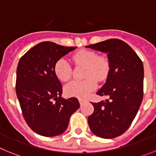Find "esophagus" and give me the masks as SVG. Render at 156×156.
I'll use <instances>...</instances> for the list:
<instances>
[{"label":"esophagus","mask_w":156,"mask_h":156,"mask_svg":"<svg viewBox=\"0 0 156 156\" xmlns=\"http://www.w3.org/2000/svg\"><path fill=\"white\" fill-rule=\"evenodd\" d=\"M79 102L80 105H83L84 102H86V101L83 100V99H82V98H79Z\"/></svg>","instance_id":"esophagus-1"}]
</instances>
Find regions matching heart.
I'll return each mask as SVG.
<instances>
[{
  "label": "heart",
  "mask_w": 156,
  "mask_h": 156,
  "mask_svg": "<svg viewBox=\"0 0 156 156\" xmlns=\"http://www.w3.org/2000/svg\"><path fill=\"white\" fill-rule=\"evenodd\" d=\"M76 66H85L84 78L82 81H73L65 86L64 91L69 97L86 98L97 88V80L107 79L110 71V63L105 56H98L92 51L80 50L72 57ZM58 79L62 82L69 80L72 77V67L65 58L58 59L54 66Z\"/></svg>",
  "instance_id": "heart-1"
}]
</instances>
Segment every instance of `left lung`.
<instances>
[{"label":"left lung","instance_id":"left-lung-1","mask_svg":"<svg viewBox=\"0 0 156 156\" xmlns=\"http://www.w3.org/2000/svg\"><path fill=\"white\" fill-rule=\"evenodd\" d=\"M86 48L106 53L110 63L105 83L97 92L109 98L92 103L94 110L88 117V124L98 137H116L129 127L142 101L143 63L136 52L119 39L107 40Z\"/></svg>","mask_w":156,"mask_h":156}]
</instances>
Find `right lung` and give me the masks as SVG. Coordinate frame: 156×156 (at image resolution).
<instances>
[{"label":"right lung","mask_w":156,"mask_h":156,"mask_svg":"<svg viewBox=\"0 0 156 156\" xmlns=\"http://www.w3.org/2000/svg\"><path fill=\"white\" fill-rule=\"evenodd\" d=\"M76 48L44 41L30 49L19 62L16 94L26 122L41 136L64 133L70 116L80 107L76 98H62V87L54 71L56 62Z\"/></svg>","instance_id":"1"}]
</instances>
